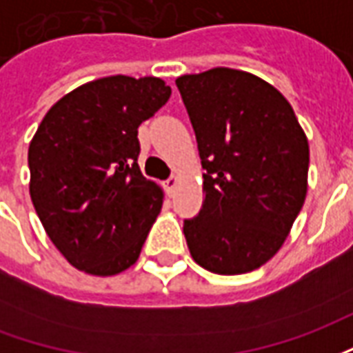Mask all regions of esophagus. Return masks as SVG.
<instances>
[{
	"label": "esophagus",
	"mask_w": 353,
	"mask_h": 353,
	"mask_svg": "<svg viewBox=\"0 0 353 353\" xmlns=\"http://www.w3.org/2000/svg\"><path fill=\"white\" fill-rule=\"evenodd\" d=\"M176 185H177V176H172L168 179V181L164 183V187H166V191H168L170 194H172V192H174V189H176Z\"/></svg>",
	"instance_id": "34e87169"
}]
</instances>
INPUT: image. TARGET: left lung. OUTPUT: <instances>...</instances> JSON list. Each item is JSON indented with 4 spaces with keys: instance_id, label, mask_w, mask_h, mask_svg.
I'll use <instances>...</instances> for the list:
<instances>
[{
    "instance_id": "8db88e82",
    "label": "left lung",
    "mask_w": 353,
    "mask_h": 353,
    "mask_svg": "<svg viewBox=\"0 0 353 353\" xmlns=\"http://www.w3.org/2000/svg\"><path fill=\"white\" fill-rule=\"evenodd\" d=\"M176 85L196 134L204 202L183 225L192 259L245 274L278 253L308 191L310 149L283 94L257 75L214 68Z\"/></svg>"
}]
</instances>
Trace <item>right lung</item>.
Returning a JSON list of instances; mask_svg holds the SVG:
<instances>
[{"instance_id":"right-lung-1","label":"right lung","mask_w":353,"mask_h":353,"mask_svg":"<svg viewBox=\"0 0 353 353\" xmlns=\"http://www.w3.org/2000/svg\"><path fill=\"white\" fill-rule=\"evenodd\" d=\"M170 94L159 77L90 81L60 98L30 141L35 212L77 270L115 276L138 261L164 200L138 166V126Z\"/></svg>"}]
</instances>
